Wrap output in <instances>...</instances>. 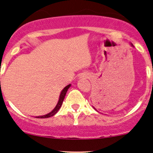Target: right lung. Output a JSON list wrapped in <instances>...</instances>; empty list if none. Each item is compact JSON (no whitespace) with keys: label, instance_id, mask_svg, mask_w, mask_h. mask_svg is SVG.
<instances>
[{"label":"right lung","instance_id":"1","mask_svg":"<svg viewBox=\"0 0 153 153\" xmlns=\"http://www.w3.org/2000/svg\"><path fill=\"white\" fill-rule=\"evenodd\" d=\"M70 86H71V84H69L68 85H67L66 87L64 88V89L62 91V92H61L60 94V96H59V101H58V103H57V106H55V108H54L53 110L52 111L50 112V113L47 114L46 115H44V116H40V117H36V118H49V117H52V116H54L55 114L56 113H57V111H58V110L59 109V108H60L61 106H62V103L63 102V100L65 99V94L67 93V91H68V88H69Z\"/></svg>","mask_w":153,"mask_h":153}]
</instances>
